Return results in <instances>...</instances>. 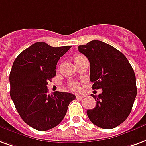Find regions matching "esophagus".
Here are the masks:
<instances>
[{
    "label": "esophagus",
    "mask_w": 146,
    "mask_h": 146,
    "mask_svg": "<svg viewBox=\"0 0 146 146\" xmlns=\"http://www.w3.org/2000/svg\"><path fill=\"white\" fill-rule=\"evenodd\" d=\"M84 97H85V96H83V95H78L76 96V98L77 100H83Z\"/></svg>",
    "instance_id": "esophagus-1"
}]
</instances>
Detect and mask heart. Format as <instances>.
<instances>
[{"mask_svg":"<svg viewBox=\"0 0 146 146\" xmlns=\"http://www.w3.org/2000/svg\"><path fill=\"white\" fill-rule=\"evenodd\" d=\"M78 56H77L76 58H77ZM68 86H69V88L71 90H73V91H78L79 90H80L79 85H78V83H76V82H73V81H72V82H70L68 84Z\"/></svg>","mask_w":146,"mask_h":146,"instance_id":"b5f03b06","label":"heart"}]
</instances>
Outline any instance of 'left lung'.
<instances>
[{
  "label": "left lung",
  "mask_w": 146,
  "mask_h": 146,
  "mask_svg": "<svg viewBox=\"0 0 146 146\" xmlns=\"http://www.w3.org/2000/svg\"><path fill=\"white\" fill-rule=\"evenodd\" d=\"M78 50L90 61L92 88L103 90L98 96L91 95L96 103L86 111L88 117L98 127L115 128L127 119L137 93L132 66L123 53L102 41L80 45Z\"/></svg>",
  "instance_id": "obj_1"
}]
</instances>
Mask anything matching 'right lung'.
Returning a JSON list of instances; mask_svg holds the SVG:
<instances>
[{"label":"right lung","instance_id":"right-lung-1","mask_svg":"<svg viewBox=\"0 0 146 146\" xmlns=\"http://www.w3.org/2000/svg\"><path fill=\"white\" fill-rule=\"evenodd\" d=\"M70 48L37 42L22 51L13 63L10 73L11 97L21 119L38 131L59 125L69 104L76 99L70 93L56 91L48 94L47 90V82L56 76L57 62Z\"/></svg>","mask_w":146,"mask_h":146}]
</instances>
